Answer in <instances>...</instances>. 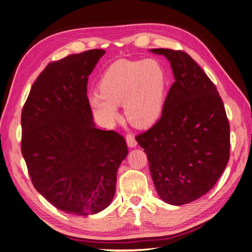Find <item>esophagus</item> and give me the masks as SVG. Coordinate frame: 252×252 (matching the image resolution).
Segmentation results:
<instances>
[{
    "label": "esophagus",
    "mask_w": 252,
    "mask_h": 252,
    "mask_svg": "<svg viewBox=\"0 0 252 252\" xmlns=\"http://www.w3.org/2000/svg\"><path fill=\"white\" fill-rule=\"evenodd\" d=\"M126 141L127 146H129L130 148H134L137 145L135 138H134V136H133L132 134H127L126 137Z\"/></svg>",
    "instance_id": "esophagus-1"
}]
</instances>
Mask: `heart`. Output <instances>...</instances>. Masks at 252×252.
Instances as JSON below:
<instances>
[{
    "instance_id": "b5f03b06",
    "label": "heart",
    "mask_w": 252,
    "mask_h": 252,
    "mask_svg": "<svg viewBox=\"0 0 252 252\" xmlns=\"http://www.w3.org/2000/svg\"><path fill=\"white\" fill-rule=\"evenodd\" d=\"M167 79L161 65L155 60H119L106 69L99 81V92L90 93L89 101L105 125L119 119L118 105L138 126H149L162 112Z\"/></svg>"
}]
</instances>
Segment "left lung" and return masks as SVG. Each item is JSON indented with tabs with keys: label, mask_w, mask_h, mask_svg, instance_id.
Listing matches in <instances>:
<instances>
[{
	"label": "left lung",
	"mask_w": 252,
	"mask_h": 252,
	"mask_svg": "<svg viewBox=\"0 0 252 252\" xmlns=\"http://www.w3.org/2000/svg\"><path fill=\"white\" fill-rule=\"evenodd\" d=\"M170 62L174 83L160 119L135 138L161 199L181 206L210 190L229 159V125L216 85L182 51L153 49Z\"/></svg>",
	"instance_id": "left-lung-1"
}]
</instances>
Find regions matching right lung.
Instances as JSON below:
<instances>
[{
  "label": "right lung",
  "instance_id": "obj_1",
  "mask_svg": "<svg viewBox=\"0 0 252 252\" xmlns=\"http://www.w3.org/2000/svg\"><path fill=\"white\" fill-rule=\"evenodd\" d=\"M104 50L49 63L21 112V153L35 189L60 210L89 216L108 207L117 171L127 155L125 137L95 126L87 96Z\"/></svg>",
  "mask_w": 252,
  "mask_h": 252
}]
</instances>
